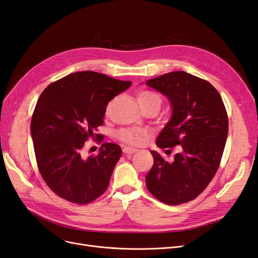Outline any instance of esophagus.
I'll list each match as a JSON object with an SVG mask.
<instances>
[{
	"instance_id": "esophagus-1",
	"label": "esophagus",
	"mask_w": 258,
	"mask_h": 258,
	"mask_svg": "<svg viewBox=\"0 0 258 258\" xmlns=\"http://www.w3.org/2000/svg\"><path fill=\"white\" fill-rule=\"evenodd\" d=\"M122 152H123V154H126V155H131V154H135V153H137L138 152V150L137 148H132V147H123L122 148Z\"/></svg>"
}]
</instances>
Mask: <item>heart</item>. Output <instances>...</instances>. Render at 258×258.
<instances>
[{
	"label": "heart",
	"mask_w": 258,
	"mask_h": 258,
	"mask_svg": "<svg viewBox=\"0 0 258 258\" xmlns=\"http://www.w3.org/2000/svg\"><path fill=\"white\" fill-rule=\"evenodd\" d=\"M137 100L141 108H144L146 106H152V105L159 107L161 104L160 96L158 93L151 90H143L140 92L137 97ZM108 107H107V112H108ZM144 136H145L144 132L136 131L132 129H121L120 131H118V134H117V138H118L120 141L128 144H132V145L142 144Z\"/></svg>",
	"instance_id": "1"
}]
</instances>
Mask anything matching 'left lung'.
Listing matches in <instances>:
<instances>
[{"label": "left lung", "instance_id": "obj_1", "mask_svg": "<svg viewBox=\"0 0 258 258\" xmlns=\"http://www.w3.org/2000/svg\"><path fill=\"white\" fill-rule=\"evenodd\" d=\"M145 84L165 95L172 108L156 145L182 147L171 162L151 151L154 165L145 176L147 189L166 205L185 204L199 196L216 173L228 135L227 113L212 85L184 71Z\"/></svg>", "mask_w": 258, "mask_h": 258}]
</instances>
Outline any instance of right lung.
<instances>
[{"instance_id": "right-lung-1", "label": "right lung", "mask_w": 258, "mask_h": 258, "mask_svg": "<svg viewBox=\"0 0 258 258\" xmlns=\"http://www.w3.org/2000/svg\"><path fill=\"white\" fill-rule=\"evenodd\" d=\"M130 86L129 81L84 71L62 77L42 92L31 119V136L41 175L59 197L86 205L106 190L120 146L103 143L98 155L88 158L83 157L82 148L103 123L108 102Z\"/></svg>"}]
</instances>
